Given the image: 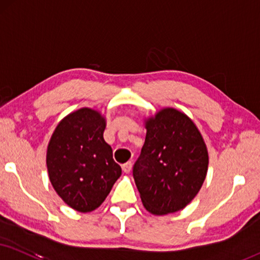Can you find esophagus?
I'll return each instance as SVG.
<instances>
[{
	"mask_svg": "<svg viewBox=\"0 0 260 260\" xmlns=\"http://www.w3.org/2000/svg\"><path fill=\"white\" fill-rule=\"evenodd\" d=\"M131 168H133V164H131V161L125 162V164L121 166V169H123V171L125 172V174H129V172L131 171Z\"/></svg>",
	"mask_w": 260,
	"mask_h": 260,
	"instance_id": "obj_1",
	"label": "esophagus"
}]
</instances>
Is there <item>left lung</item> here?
Masks as SVG:
<instances>
[{
	"mask_svg": "<svg viewBox=\"0 0 260 260\" xmlns=\"http://www.w3.org/2000/svg\"><path fill=\"white\" fill-rule=\"evenodd\" d=\"M145 145L134 165L143 206L155 216L183 210L206 178L208 152L194 121L172 107L145 119Z\"/></svg>",
	"mask_w": 260,
	"mask_h": 260,
	"instance_id": "1",
	"label": "left lung"
}]
</instances>
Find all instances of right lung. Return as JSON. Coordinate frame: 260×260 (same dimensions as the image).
I'll return each instance as SVG.
<instances>
[{
	"instance_id": "obj_1",
	"label": "right lung",
	"mask_w": 260,
	"mask_h": 260,
	"mask_svg": "<svg viewBox=\"0 0 260 260\" xmlns=\"http://www.w3.org/2000/svg\"><path fill=\"white\" fill-rule=\"evenodd\" d=\"M105 129V115L83 107L60 120L48 143L50 183L63 203L78 212L96 210L121 175L104 139Z\"/></svg>"
}]
</instances>
